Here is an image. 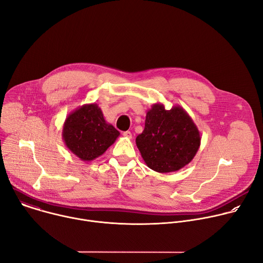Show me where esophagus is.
I'll use <instances>...</instances> for the list:
<instances>
[{
    "instance_id": "esophagus-1",
    "label": "esophagus",
    "mask_w": 263,
    "mask_h": 263,
    "mask_svg": "<svg viewBox=\"0 0 263 263\" xmlns=\"http://www.w3.org/2000/svg\"><path fill=\"white\" fill-rule=\"evenodd\" d=\"M123 135L126 137V138H132V133L130 131H125L123 133Z\"/></svg>"
}]
</instances>
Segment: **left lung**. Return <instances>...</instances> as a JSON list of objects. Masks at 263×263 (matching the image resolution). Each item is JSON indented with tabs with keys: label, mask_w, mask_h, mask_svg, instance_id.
<instances>
[{
	"label": "left lung",
	"mask_w": 263,
	"mask_h": 263,
	"mask_svg": "<svg viewBox=\"0 0 263 263\" xmlns=\"http://www.w3.org/2000/svg\"><path fill=\"white\" fill-rule=\"evenodd\" d=\"M200 144L198 127L179 105L166 110L163 104H153L146 112L142 133L136 137L145 164L158 173L176 172L189 164Z\"/></svg>",
	"instance_id": "obj_1"
}]
</instances>
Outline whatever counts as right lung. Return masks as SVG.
Here are the masks:
<instances>
[{
  "mask_svg": "<svg viewBox=\"0 0 263 263\" xmlns=\"http://www.w3.org/2000/svg\"><path fill=\"white\" fill-rule=\"evenodd\" d=\"M119 136L120 132L105 121L96 103L85 104L70 112L62 129L66 147L83 161H91L103 155Z\"/></svg>",
  "mask_w": 263,
  "mask_h": 263,
  "instance_id": "add662e5",
  "label": "right lung"
}]
</instances>
